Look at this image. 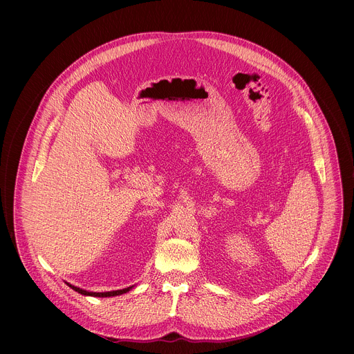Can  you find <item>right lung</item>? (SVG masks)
Segmentation results:
<instances>
[{
  "mask_svg": "<svg viewBox=\"0 0 354 354\" xmlns=\"http://www.w3.org/2000/svg\"><path fill=\"white\" fill-rule=\"evenodd\" d=\"M73 290H75L77 292L80 294H84V295H91V297H115V295H120V294H124L127 292L129 290H131V287H127V288H123V290H116V291H108V292H89V291H85V290H81L75 286H71L68 284Z\"/></svg>",
  "mask_w": 354,
  "mask_h": 354,
  "instance_id": "add662e5",
  "label": "right lung"
}]
</instances>
